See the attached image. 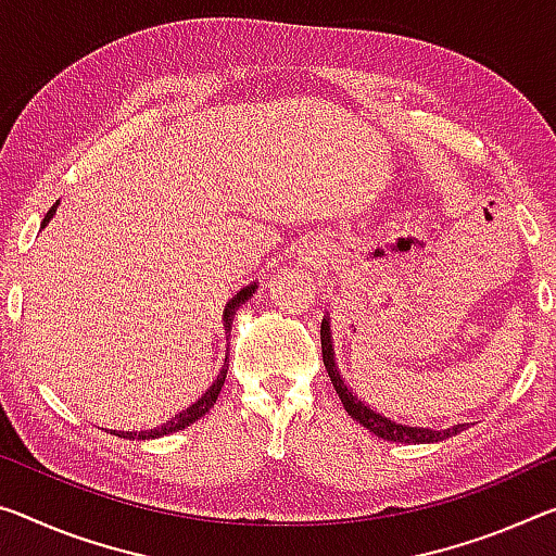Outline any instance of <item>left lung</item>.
Wrapping results in <instances>:
<instances>
[{
  "instance_id": "left-lung-1",
  "label": "left lung",
  "mask_w": 556,
  "mask_h": 556,
  "mask_svg": "<svg viewBox=\"0 0 556 556\" xmlns=\"http://www.w3.org/2000/svg\"><path fill=\"white\" fill-rule=\"evenodd\" d=\"M321 356H324V366L329 371V378L337 389L339 399L343 403V408L354 420H358L366 430H371L378 438L383 440H393V443H438V440H445L451 435H457L460 430L468 428V422H457V426L447 428V430H433V428H420V426H405V422L393 420L383 413L374 410L371 405H366L358 395L343 383V378L339 374L337 361H333V346H331V331H329V321H321Z\"/></svg>"
}]
</instances>
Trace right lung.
<instances>
[{
  "label": "right lung",
  "instance_id": "right-lung-1",
  "mask_svg": "<svg viewBox=\"0 0 556 556\" xmlns=\"http://www.w3.org/2000/svg\"><path fill=\"white\" fill-rule=\"evenodd\" d=\"M59 205V202H56ZM56 205L49 210L47 213V217H43V223H41V227H47L49 225V219L54 217V213H56ZM254 289H257V281H252V285H247L244 289H240V292H237L230 302H227V306H225V316H223V321H225V331H230L232 329V319H235V312H237V306H242L247 299H250L252 294H254ZM225 378H227V358H225V366H223V371L217 374V381L210 386V389L200 395V399L190 405L188 410H182V413H178V416L175 418H170V420H165L161 428H151V430H113V435H121V438H138V440H148V438H161V435H170V433H178V430H182V428H188L190 422H195L198 418H202L205 416V413L213 408L215 405V401H217V395H219V391H223V386H225Z\"/></svg>",
  "mask_w": 556,
  "mask_h": 556
}]
</instances>
